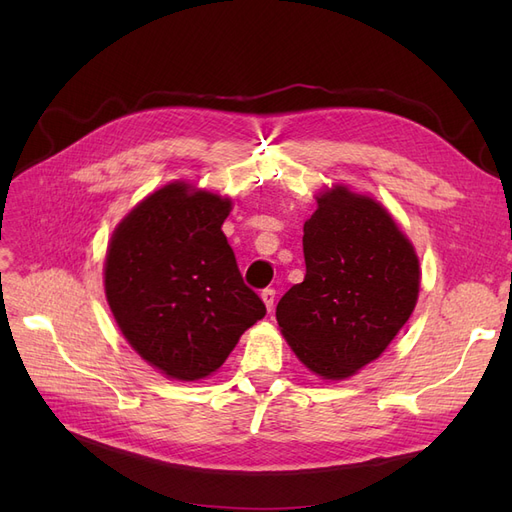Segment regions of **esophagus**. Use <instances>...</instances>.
<instances>
[{"label":"esophagus","instance_id":"34e87169","mask_svg":"<svg viewBox=\"0 0 512 512\" xmlns=\"http://www.w3.org/2000/svg\"><path fill=\"white\" fill-rule=\"evenodd\" d=\"M260 297H262V301H265V307L271 312L273 303H275V290L273 288H265V290L260 292Z\"/></svg>","mask_w":512,"mask_h":512}]
</instances>
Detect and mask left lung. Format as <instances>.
<instances>
[{
  "mask_svg": "<svg viewBox=\"0 0 512 512\" xmlns=\"http://www.w3.org/2000/svg\"><path fill=\"white\" fill-rule=\"evenodd\" d=\"M305 280L275 316L299 361L324 380L371 363L408 322L421 269L412 243L374 198L335 185L303 226Z\"/></svg>",
  "mask_w": 512,
  "mask_h": 512,
  "instance_id": "left-lung-1",
  "label": "left lung"
}]
</instances>
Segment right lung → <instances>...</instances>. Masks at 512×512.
<instances>
[{
  "label": "right lung",
  "mask_w": 512,
  "mask_h": 512,
  "mask_svg": "<svg viewBox=\"0 0 512 512\" xmlns=\"http://www.w3.org/2000/svg\"><path fill=\"white\" fill-rule=\"evenodd\" d=\"M230 205L168 183L121 220L108 245L106 301L130 346L168 378H207L267 314L222 232Z\"/></svg>",
  "instance_id": "1"
}]
</instances>
